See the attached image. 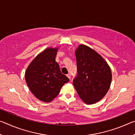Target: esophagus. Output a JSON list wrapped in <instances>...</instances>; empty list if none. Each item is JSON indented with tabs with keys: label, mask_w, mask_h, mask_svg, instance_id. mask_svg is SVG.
<instances>
[{
	"label": "esophagus",
	"mask_w": 135,
	"mask_h": 135,
	"mask_svg": "<svg viewBox=\"0 0 135 135\" xmlns=\"http://www.w3.org/2000/svg\"><path fill=\"white\" fill-rule=\"evenodd\" d=\"M67 76L68 78L70 80L71 79V76H70V74H67Z\"/></svg>",
	"instance_id": "34e87169"
}]
</instances>
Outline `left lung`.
<instances>
[{
  "mask_svg": "<svg viewBox=\"0 0 135 135\" xmlns=\"http://www.w3.org/2000/svg\"><path fill=\"white\" fill-rule=\"evenodd\" d=\"M75 54L77 75L73 80V85L84 103H97L110 88L111 68L101 55L86 45H80Z\"/></svg>",
  "mask_w": 135,
  "mask_h": 135,
  "instance_id": "left-lung-1",
  "label": "left lung"
}]
</instances>
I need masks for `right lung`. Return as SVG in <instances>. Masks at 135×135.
<instances>
[{"label":"right lung","mask_w":135,"mask_h":135,"mask_svg":"<svg viewBox=\"0 0 135 135\" xmlns=\"http://www.w3.org/2000/svg\"><path fill=\"white\" fill-rule=\"evenodd\" d=\"M58 51V47L45 49L31 61L25 73L29 89L41 101H52L64 84L69 81L55 61Z\"/></svg>","instance_id":"add662e5"}]
</instances>
